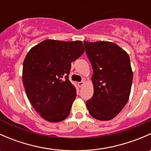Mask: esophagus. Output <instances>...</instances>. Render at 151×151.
Segmentation results:
<instances>
[{"mask_svg":"<svg viewBox=\"0 0 151 151\" xmlns=\"http://www.w3.org/2000/svg\"><path fill=\"white\" fill-rule=\"evenodd\" d=\"M85 81L84 80H83V81H82V82H80V83H78V86L80 87V88H81V87H83V85H85Z\"/></svg>","mask_w":151,"mask_h":151,"instance_id":"esophagus-1","label":"esophagus"}]
</instances>
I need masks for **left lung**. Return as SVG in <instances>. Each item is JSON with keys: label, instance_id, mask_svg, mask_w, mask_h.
I'll use <instances>...</instances> for the list:
<instances>
[{"label": "left lung", "instance_id": "left-lung-1", "mask_svg": "<svg viewBox=\"0 0 151 151\" xmlns=\"http://www.w3.org/2000/svg\"><path fill=\"white\" fill-rule=\"evenodd\" d=\"M93 68V95L86 101L88 112L99 121L115 118L128 102L133 72L128 53L110 42H84Z\"/></svg>", "mask_w": 151, "mask_h": 151}]
</instances>
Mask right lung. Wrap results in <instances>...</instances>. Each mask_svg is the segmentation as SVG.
<instances>
[{
    "label": "right lung",
    "mask_w": 151,
    "mask_h": 151,
    "mask_svg": "<svg viewBox=\"0 0 151 151\" xmlns=\"http://www.w3.org/2000/svg\"><path fill=\"white\" fill-rule=\"evenodd\" d=\"M84 52L81 41L47 39L32 47L27 54L22 83L30 104L47 121L60 122L69 115L77 94L68 75L71 62Z\"/></svg>",
    "instance_id": "1"
}]
</instances>
